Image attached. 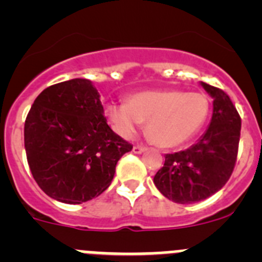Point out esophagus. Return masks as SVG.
<instances>
[{
    "label": "esophagus",
    "instance_id": "1",
    "mask_svg": "<svg viewBox=\"0 0 262 262\" xmlns=\"http://www.w3.org/2000/svg\"><path fill=\"white\" fill-rule=\"evenodd\" d=\"M133 149H134V152H135V154H143V152H144L147 148L142 147V145H134Z\"/></svg>",
    "mask_w": 262,
    "mask_h": 262
}]
</instances>
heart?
Masks as SVG:
<instances>
[{"label":"heart","mask_w":262,"mask_h":262,"mask_svg":"<svg viewBox=\"0 0 262 262\" xmlns=\"http://www.w3.org/2000/svg\"><path fill=\"white\" fill-rule=\"evenodd\" d=\"M209 110V99L201 93L147 90L129 96L127 103L108 105L107 115L120 136L131 138L143 122H148L147 133L152 142L160 147L173 148L198 134Z\"/></svg>","instance_id":"b5f03b06"}]
</instances>
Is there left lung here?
<instances>
[{
	"label": "left lung",
	"instance_id": "8db88e82",
	"mask_svg": "<svg viewBox=\"0 0 262 262\" xmlns=\"http://www.w3.org/2000/svg\"><path fill=\"white\" fill-rule=\"evenodd\" d=\"M214 98L209 128L196 144L185 151L166 154L155 174L159 191L176 203H195L221 190L230 180L239 149L242 119L230 97L219 88L201 82Z\"/></svg>",
	"mask_w": 262,
	"mask_h": 262
}]
</instances>
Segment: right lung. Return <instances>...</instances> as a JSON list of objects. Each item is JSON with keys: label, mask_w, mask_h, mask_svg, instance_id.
Segmentation results:
<instances>
[{"label": "right lung", "mask_w": 262, "mask_h": 262, "mask_svg": "<svg viewBox=\"0 0 262 262\" xmlns=\"http://www.w3.org/2000/svg\"><path fill=\"white\" fill-rule=\"evenodd\" d=\"M25 148L41 190L78 205L110 186L118 160L133 145L108 127L92 81L73 78L36 97L25 122Z\"/></svg>", "instance_id": "1"}]
</instances>
